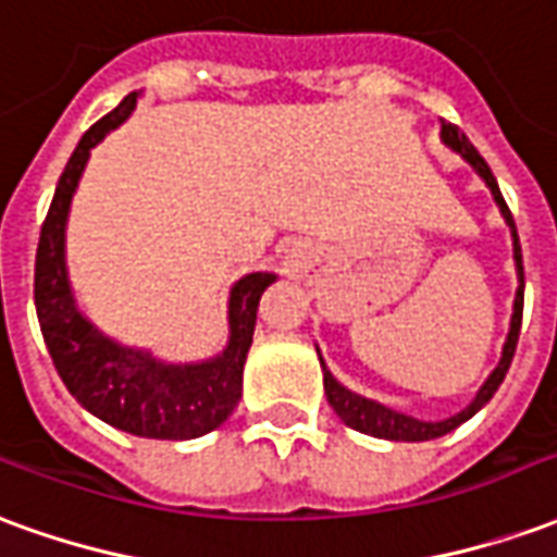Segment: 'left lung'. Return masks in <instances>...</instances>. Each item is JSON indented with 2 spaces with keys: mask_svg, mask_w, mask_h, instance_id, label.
Segmentation results:
<instances>
[{
  "mask_svg": "<svg viewBox=\"0 0 557 557\" xmlns=\"http://www.w3.org/2000/svg\"><path fill=\"white\" fill-rule=\"evenodd\" d=\"M442 143L450 151H456L459 158L466 160L471 170L478 172V178L486 184V190L492 194V202L498 206L502 211L504 223H507V230H510V238H513V262H516V280H519V286H516V298H513V315H510V331H507V339H504V349H502V361L498 367L492 370L490 379L480 385L478 397L468 403L466 409L456 411L450 418L444 420H420L411 418V414H403V411L391 409L385 403H379V399L361 397V394H355L349 387L343 385L334 379V373L325 367V358H322V351H319V363H322V375H325V397L331 403V409L337 411V418L351 426V430L363 432V435H373V438H387V442H430V438H442L447 432H454L456 426H462L466 420H471L478 414L492 397H495V391L504 382V375L510 370V361H513V351L516 343H519V327H522V304H525V271H522V247H519V235H516V223L513 214H510V208L504 202L502 190H498V182H495V175L486 166V160L480 158L478 148L468 143V137L450 122H442Z\"/></svg>",
  "mask_w": 557,
  "mask_h": 557,
  "instance_id": "left-lung-1",
  "label": "left lung"
}]
</instances>
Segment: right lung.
<instances>
[{"instance_id":"add662e5","label":"right lung","mask_w":557,"mask_h":557,"mask_svg":"<svg viewBox=\"0 0 557 557\" xmlns=\"http://www.w3.org/2000/svg\"><path fill=\"white\" fill-rule=\"evenodd\" d=\"M143 91L125 101L83 134L67 160L38 238L35 256V310L55 370L79 406L115 430L154 442H187L218 430L242 399V375L253 343L256 310L262 292L277 280L271 271L244 274L230 289L226 322L230 339L206 361L172 363L154 351L125 346L107 337L79 310L67 277L65 230L83 170L110 131L127 122Z\"/></svg>"}]
</instances>
